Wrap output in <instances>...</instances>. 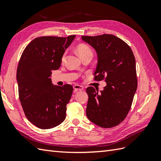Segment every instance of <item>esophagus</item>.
Instances as JSON below:
<instances>
[{
	"label": "esophagus",
	"instance_id": "obj_1",
	"mask_svg": "<svg viewBox=\"0 0 161 161\" xmlns=\"http://www.w3.org/2000/svg\"><path fill=\"white\" fill-rule=\"evenodd\" d=\"M73 88H74L75 91H82L84 89V87L81 86V85H75L73 86Z\"/></svg>",
	"mask_w": 161,
	"mask_h": 161
}]
</instances>
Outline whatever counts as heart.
<instances>
[{"instance_id": "1", "label": "heart", "mask_w": 161, "mask_h": 161, "mask_svg": "<svg viewBox=\"0 0 161 161\" xmlns=\"http://www.w3.org/2000/svg\"><path fill=\"white\" fill-rule=\"evenodd\" d=\"M76 52L78 53V54H79V56L80 57L81 59L82 58H84L88 55L92 56V52L91 49L88 46L85 44V43H80V44L76 46ZM65 55H66V53L64 52L62 56V58H61L62 61L64 60Z\"/></svg>"}]
</instances>
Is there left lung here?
Here are the masks:
<instances>
[{"label":"left lung","mask_w":161,"mask_h":161,"mask_svg":"<svg viewBox=\"0 0 161 161\" xmlns=\"http://www.w3.org/2000/svg\"><path fill=\"white\" fill-rule=\"evenodd\" d=\"M97 53L94 80H105L107 85L98 92L87 87L89 95L86 114L92 123L111 128L125 119L137 89L136 60L132 50L124 41L110 34L81 36Z\"/></svg>","instance_id":"8db88e82"}]
</instances>
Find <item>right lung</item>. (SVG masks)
Returning <instances> with one entry per match:
<instances>
[{
	"instance_id": "obj_1",
	"label": "right lung",
	"mask_w": 161,
	"mask_h": 161,
	"mask_svg": "<svg viewBox=\"0 0 161 161\" xmlns=\"http://www.w3.org/2000/svg\"><path fill=\"white\" fill-rule=\"evenodd\" d=\"M75 36H42L26 46L19 60L17 80L19 98L27 119L40 129H50L66 118L72 85L52 84V70L60 67L62 56Z\"/></svg>"
}]
</instances>
